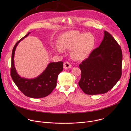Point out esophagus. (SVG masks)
<instances>
[{"label":"esophagus","instance_id":"esophagus-1","mask_svg":"<svg viewBox=\"0 0 131 131\" xmlns=\"http://www.w3.org/2000/svg\"><path fill=\"white\" fill-rule=\"evenodd\" d=\"M72 65L71 64L68 63V62L67 61H65V63H64V69H69V68H70L71 67Z\"/></svg>","mask_w":131,"mask_h":131}]
</instances>
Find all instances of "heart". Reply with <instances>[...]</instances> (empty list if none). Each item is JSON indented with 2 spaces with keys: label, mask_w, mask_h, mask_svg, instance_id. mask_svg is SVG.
I'll return each instance as SVG.
<instances>
[{
  "label": "heart",
  "mask_w": 131,
  "mask_h": 131,
  "mask_svg": "<svg viewBox=\"0 0 131 131\" xmlns=\"http://www.w3.org/2000/svg\"><path fill=\"white\" fill-rule=\"evenodd\" d=\"M61 43L63 48L71 49L72 58L81 61L87 58L91 53L95 44V38L91 33L71 31L62 35ZM55 49L59 53L63 51V48L59 46H57Z\"/></svg>",
  "instance_id": "obj_1"
}]
</instances>
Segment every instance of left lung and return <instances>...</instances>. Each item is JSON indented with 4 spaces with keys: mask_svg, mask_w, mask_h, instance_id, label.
<instances>
[{
    "mask_svg": "<svg viewBox=\"0 0 131 131\" xmlns=\"http://www.w3.org/2000/svg\"><path fill=\"white\" fill-rule=\"evenodd\" d=\"M122 64L121 47L111 34L104 31L99 46L79 65L81 71L79 86L87 94L107 92L120 79Z\"/></svg>",
    "mask_w": 131,
    "mask_h": 131,
    "instance_id": "obj_1",
    "label": "left lung"
}]
</instances>
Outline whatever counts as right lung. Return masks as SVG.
<instances>
[{
	"label": "right lung",
	"instance_id": "1",
	"mask_svg": "<svg viewBox=\"0 0 131 131\" xmlns=\"http://www.w3.org/2000/svg\"><path fill=\"white\" fill-rule=\"evenodd\" d=\"M29 32L15 44L12 53L11 77L15 84L25 95L32 98H44L50 94L56 86L58 74L63 71V62H52L49 63L43 72L37 77L26 79L17 73L14 65L15 51L18 44L29 36Z\"/></svg>",
	"mask_w": 131,
	"mask_h": 131
}]
</instances>
